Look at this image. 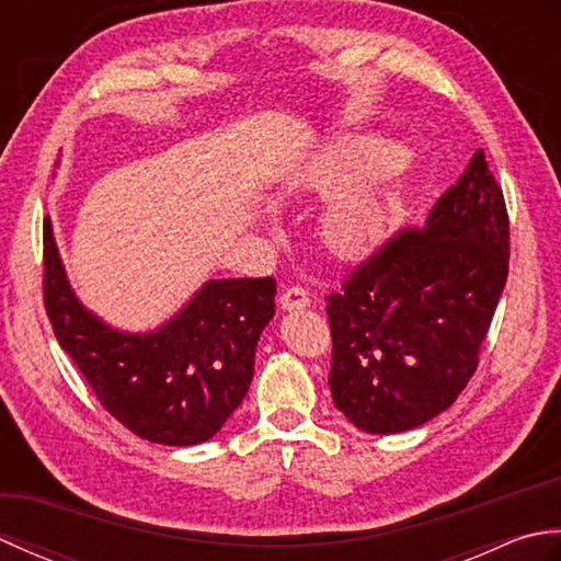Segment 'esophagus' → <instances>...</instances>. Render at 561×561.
I'll return each instance as SVG.
<instances>
[{"label":"esophagus","instance_id":"1","mask_svg":"<svg viewBox=\"0 0 561 561\" xmlns=\"http://www.w3.org/2000/svg\"><path fill=\"white\" fill-rule=\"evenodd\" d=\"M279 304L284 311H296V308H306L308 304H311V294H308V289L299 287V284H294V287L282 291Z\"/></svg>","mask_w":561,"mask_h":561}]
</instances>
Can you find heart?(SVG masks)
<instances>
[{
  "label": "heart",
  "mask_w": 561,
  "mask_h": 561,
  "mask_svg": "<svg viewBox=\"0 0 561 561\" xmlns=\"http://www.w3.org/2000/svg\"><path fill=\"white\" fill-rule=\"evenodd\" d=\"M383 149L374 141H354L316 161L301 178V187L316 195L332 197L356 187L383 163ZM398 202L383 190H362L337 202L325 217L330 248L344 257L371 253L396 226Z\"/></svg>",
  "instance_id": "heart-1"
}]
</instances>
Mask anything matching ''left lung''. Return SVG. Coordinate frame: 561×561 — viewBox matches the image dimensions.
Returning a JSON list of instances; mask_svg holds the SVG:
<instances>
[{"label":"left lung","mask_w":561,"mask_h":561,"mask_svg":"<svg viewBox=\"0 0 561 561\" xmlns=\"http://www.w3.org/2000/svg\"><path fill=\"white\" fill-rule=\"evenodd\" d=\"M508 277V214L484 151L325 296L335 408L368 434H398L456 402L480 364Z\"/></svg>","instance_id":"8db88e82"}]
</instances>
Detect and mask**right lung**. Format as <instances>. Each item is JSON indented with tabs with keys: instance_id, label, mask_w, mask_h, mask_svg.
Listing matches in <instances>:
<instances>
[{
	"instance_id": "right-lung-1",
	"label": "right lung",
	"mask_w": 561,
	"mask_h": 561,
	"mask_svg": "<svg viewBox=\"0 0 561 561\" xmlns=\"http://www.w3.org/2000/svg\"><path fill=\"white\" fill-rule=\"evenodd\" d=\"M277 282L211 279L161 330L127 335L83 308L43 221V301L57 342L99 402L139 438L195 446L243 402Z\"/></svg>"
}]
</instances>
